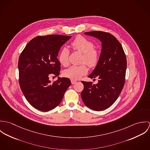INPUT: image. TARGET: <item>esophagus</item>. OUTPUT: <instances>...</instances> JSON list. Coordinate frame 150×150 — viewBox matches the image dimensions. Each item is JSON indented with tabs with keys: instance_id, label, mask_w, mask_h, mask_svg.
<instances>
[{
	"instance_id": "34e87169",
	"label": "esophagus",
	"mask_w": 150,
	"mask_h": 150,
	"mask_svg": "<svg viewBox=\"0 0 150 150\" xmlns=\"http://www.w3.org/2000/svg\"><path fill=\"white\" fill-rule=\"evenodd\" d=\"M76 83H77L76 81H74V80H71V84H74Z\"/></svg>"
}]
</instances>
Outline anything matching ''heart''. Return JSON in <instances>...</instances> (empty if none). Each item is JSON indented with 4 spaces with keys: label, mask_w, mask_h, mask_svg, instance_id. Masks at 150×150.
<instances>
[{
    "label": "heart",
    "mask_w": 150,
    "mask_h": 150,
    "mask_svg": "<svg viewBox=\"0 0 150 150\" xmlns=\"http://www.w3.org/2000/svg\"><path fill=\"white\" fill-rule=\"evenodd\" d=\"M73 48L83 54L81 63H85L90 67H95L99 61V51L94 48L93 43L86 38L79 36L77 37L71 43ZM69 50L67 48L64 47L58 57L60 64L64 66H67L69 64ZM88 72L86 64L80 66H72L64 70L63 74L64 77L73 80L80 79Z\"/></svg>",
    "instance_id": "1"
}]
</instances>
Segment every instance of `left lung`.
I'll use <instances>...</instances> for the list:
<instances>
[{
  "label": "left lung",
  "mask_w": 150,
  "mask_h": 150,
  "mask_svg": "<svg viewBox=\"0 0 150 150\" xmlns=\"http://www.w3.org/2000/svg\"><path fill=\"white\" fill-rule=\"evenodd\" d=\"M102 42L99 61L91 79H99L98 83L81 81L84 89L81 96L84 103L89 108L102 111L110 107L117 100L125 84L127 58L121 43L111 34L101 32H86Z\"/></svg>",
  "instance_id": "left-lung-1"
}]
</instances>
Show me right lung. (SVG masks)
I'll return each instance as SVG.
<instances>
[{"mask_svg":"<svg viewBox=\"0 0 150 150\" xmlns=\"http://www.w3.org/2000/svg\"><path fill=\"white\" fill-rule=\"evenodd\" d=\"M71 37L64 35L38 36L26 45L18 60L19 83L28 102L35 108L48 111L58 106L71 85L69 79L59 77L53 83L49 78L59 75L57 56L61 47Z\"/></svg>","mask_w":150,"mask_h":150,"instance_id":"add662e5","label":"right lung"}]
</instances>
